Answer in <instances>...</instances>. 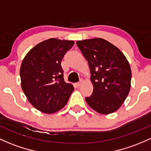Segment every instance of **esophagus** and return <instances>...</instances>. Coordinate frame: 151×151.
Wrapping results in <instances>:
<instances>
[{
  "mask_svg": "<svg viewBox=\"0 0 151 151\" xmlns=\"http://www.w3.org/2000/svg\"><path fill=\"white\" fill-rule=\"evenodd\" d=\"M82 82H82V80H81V81H80V82H77V84H77V87H80V86H81V85H82Z\"/></svg>",
  "mask_w": 151,
  "mask_h": 151,
  "instance_id": "34e87169",
  "label": "esophagus"
}]
</instances>
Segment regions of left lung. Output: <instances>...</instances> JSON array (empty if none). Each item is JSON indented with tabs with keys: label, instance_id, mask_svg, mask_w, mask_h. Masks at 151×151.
I'll return each mask as SVG.
<instances>
[{
	"label": "left lung",
	"instance_id": "obj_1",
	"mask_svg": "<svg viewBox=\"0 0 151 151\" xmlns=\"http://www.w3.org/2000/svg\"><path fill=\"white\" fill-rule=\"evenodd\" d=\"M77 45L88 62L94 87L86 102L98 113L115 112L130 92L132 73L128 61L118 48L103 39L78 41Z\"/></svg>",
	"mask_w": 151,
	"mask_h": 151
}]
</instances>
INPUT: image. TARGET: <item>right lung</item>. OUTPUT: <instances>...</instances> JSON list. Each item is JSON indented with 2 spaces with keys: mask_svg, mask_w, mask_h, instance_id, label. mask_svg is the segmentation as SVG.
I'll return each mask as SVG.
<instances>
[{
  "mask_svg": "<svg viewBox=\"0 0 151 151\" xmlns=\"http://www.w3.org/2000/svg\"><path fill=\"white\" fill-rule=\"evenodd\" d=\"M74 44L73 41L49 39L30 50L20 69L21 87L36 109L46 114L57 112L65 106L74 91L64 79L61 62Z\"/></svg>",
  "mask_w": 151,
  "mask_h": 151,
  "instance_id": "1",
  "label": "right lung"
}]
</instances>
